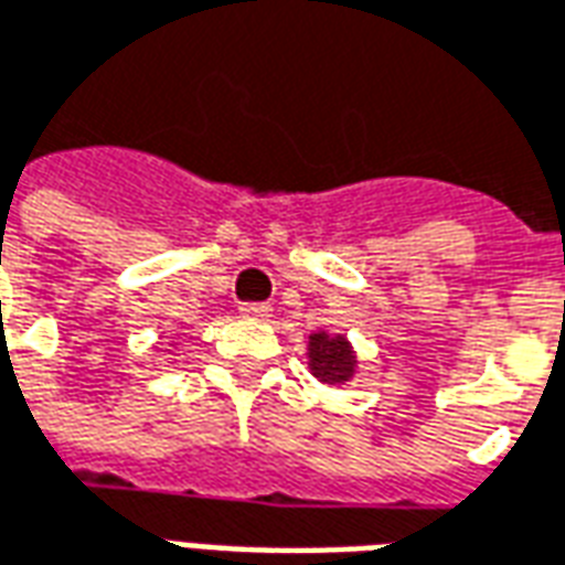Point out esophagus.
Instances as JSON below:
<instances>
[{
  "mask_svg": "<svg viewBox=\"0 0 565 565\" xmlns=\"http://www.w3.org/2000/svg\"><path fill=\"white\" fill-rule=\"evenodd\" d=\"M238 311H242V318L266 320V318H269L271 308L266 306V302H242V306H238Z\"/></svg>",
  "mask_w": 565,
  "mask_h": 565,
  "instance_id": "34e87169",
  "label": "esophagus"
}]
</instances>
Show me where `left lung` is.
Returning <instances> with one entry per match:
<instances>
[{
  "instance_id": "1",
  "label": "left lung",
  "mask_w": 565,
  "mask_h": 565,
  "mask_svg": "<svg viewBox=\"0 0 565 565\" xmlns=\"http://www.w3.org/2000/svg\"><path fill=\"white\" fill-rule=\"evenodd\" d=\"M308 356H311V372L318 375L320 381L327 384H342V381L351 379L354 372V354L344 342L342 335H327V332H318L311 335V344H308Z\"/></svg>"
}]
</instances>
